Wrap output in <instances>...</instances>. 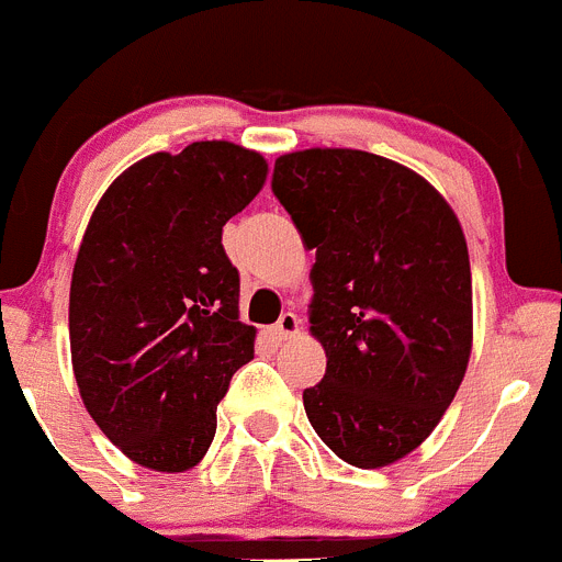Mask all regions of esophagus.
Masks as SVG:
<instances>
[{
	"label": "esophagus",
	"mask_w": 562,
	"mask_h": 562,
	"mask_svg": "<svg viewBox=\"0 0 562 562\" xmlns=\"http://www.w3.org/2000/svg\"><path fill=\"white\" fill-rule=\"evenodd\" d=\"M297 329H301V324H297L295 312H284V315L278 317V324L270 329V335L276 340H290V337L297 335Z\"/></svg>",
	"instance_id": "34e87169"
}]
</instances>
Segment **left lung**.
Returning a JSON list of instances; mask_svg holds the SVG:
<instances>
[{"label": "left lung", "instance_id": "left-lung-1", "mask_svg": "<svg viewBox=\"0 0 562 562\" xmlns=\"http://www.w3.org/2000/svg\"><path fill=\"white\" fill-rule=\"evenodd\" d=\"M272 193L315 250L326 374L304 391L306 416L342 461L394 464L439 425L473 349L459 220L419 173L357 148L278 157Z\"/></svg>", "mask_w": 562, "mask_h": 562}]
</instances>
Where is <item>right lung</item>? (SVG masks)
I'll return each mask as SVG.
<instances>
[{"instance_id":"add662e5","label":"right lung","mask_w":562,"mask_h":562,"mask_svg":"<svg viewBox=\"0 0 562 562\" xmlns=\"http://www.w3.org/2000/svg\"><path fill=\"white\" fill-rule=\"evenodd\" d=\"M267 180L261 154L227 140L157 151L98 202L69 286V349L89 416L157 473L202 461L216 405L252 360L238 270L222 227Z\"/></svg>"}]
</instances>
